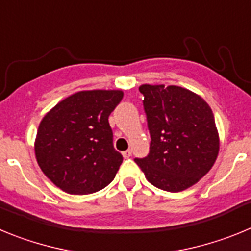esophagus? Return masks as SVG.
I'll return each instance as SVG.
<instances>
[{"mask_svg": "<svg viewBox=\"0 0 251 251\" xmlns=\"http://www.w3.org/2000/svg\"><path fill=\"white\" fill-rule=\"evenodd\" d=\"M130 156H132V151H130V150L124 151V152H123V157H124V158H129Z\"/></svg>", "mask_w": 251, "mask_h": 251, "instance_id": "esophagus-1", "label": "esophagus"}]
</instances>
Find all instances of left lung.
Instances as JSON below:
<instances>
[{
  "instance_id": "8db88e82",
  "label": "left lung",
  "mask_w": 251,
  "mask_h": 251,
  "mask_svg": "<svg viewBox=\"0 0 251 251\" xmlns=\"http://www.w3.org/2000/svg\"><path fill=\"white\" fill-rule=\"evenodd\" d=\"M150 130V153L134 162L157 188L179 192L191 187L214 166L219 134L211 108L181 86L142 85Z\"/></svg>"
}]
</instances>
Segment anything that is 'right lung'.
Segmentation results:
<instances>
[{
	"label": "right lung",
	"mask_w": 251,
	"mask_h": 251,
	"mask_svg": "<svg viewBox=\"0 0 251 251\" xmlns=\"http://www.w3.org/2000/svg\"><path fill=\"white\" fill-rule=\"evenodd\" d=\"M121 90H89L70 95L39 126L37 163L51 182L72 195L97 192L115 177L123 156L113 146L110 113Z\"/></svg>",
	"instance_id": "obj_1"
}]
</instances>
